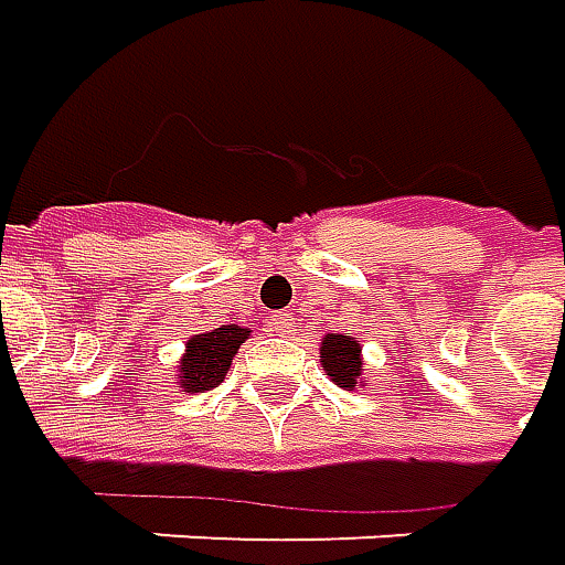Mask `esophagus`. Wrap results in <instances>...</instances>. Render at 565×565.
Returning a JSON list of instances; mask_svg holds the SVG:
<instances>
[{"mask_svg":"<svg viewBox=\"0 0 565 565\" xmlns=\"http://www.w3.org/2000/svg\"><path fill=\"white\" fill-rule=\"evenodd\" d=\"M294 328H297V318L290 312L271 315V333H275V337H284V333H290Z\"/></svg>","mask_w":565,"mask_h":565,"instance_id":"obj_1","label":"esophagus"}]
</instances>
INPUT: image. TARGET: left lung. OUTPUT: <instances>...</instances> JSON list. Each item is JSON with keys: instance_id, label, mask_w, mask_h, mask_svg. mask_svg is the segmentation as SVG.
<instances>
[{"instance_id": "left-lung-1", "label": "left lung", "mask_w": 565, "mask_h": 565, "mask_svg": "<svg viewBox=\"0 0 565 565\" xmlns=\"http://www.w3.org/2000/svg\"><path fill=\"white\" fill-rule=\"evenodd\" d=\"M321 364L328 371V377L337 386L352 390L355 380L362 377V347L355 337H343V333H328L321 340Z\"/></svg>"}]
</instances>
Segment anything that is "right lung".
<instances>
[{
	"label": "right lung",
	"mask_w": 565,
	"mask_h": 565,
	"mask_svg": "<svg viewBox=\"0 0 565 565\" xmlns=\"http://www.w3.org/2000/svg\"><path fill=\"white\" fill-rule=\"evenodd\" d=\"M247 337H250V331L237 328V324H222L216 331L191 337L185 347V359L179 364L182 386L188 393H203V390L218 386L232 367L234 352L241 349Z\"/></svg>",
	"instance_id": "1"
}]
</instances>
